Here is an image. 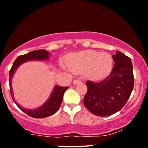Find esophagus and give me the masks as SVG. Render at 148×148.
I'll use <instances>...</instances> for the list:
<instances>
[{
    "label": "esophagus",
    "mask_w": 148,
    "mask_h": 148,
    "mask_svg": "<svg viewBox=\"0 0 148 148\" xmlns=\"http://www.w3.org/2000/svg\"><path fill=\"white\" fill-rule=\"evenodd\" d=\"M80 83H81V80L78 79H76L73 81V84H74V85H77V84Z\"/></svg>",
    "instance_id": "34e87169"
}]
</instances>
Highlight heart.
<instances>
[{
  "mask_svg": "<svg viewBox=\"0 0 148 148\" xmlns=\"http://www.w3.org/2000/svg\"><path fill=\"white\" fill-rule=\"evenodd\" d=\"M66 63L72 72L83 73L89 79L100 80L111 72L113 59L107 52L87 50L69 55Z\"/></svg>",
  "mask_w": 148,
  "mask_h": 148,
  "instance_id": "heart-1",
  "label": "heart"
}]
</instances>
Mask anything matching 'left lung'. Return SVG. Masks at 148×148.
<instances>
[{"label":"left lung","instance_id":"8db88e82","mask_svg":"<svg viewBox=\"0 0 148 148\" xmlns=\"http://www.w3.org/2000/svg\"><path fill=\"white\" fill-rule=\"evenodd\" d=\"M114 65L109 76L100 82H86L87 92L84 98L85 107L97 116L105 117L124 107L134 87L131 59L117 50L113 55Z\"/></svg>","mask_w":148,"mask_h":148}]
</instances>
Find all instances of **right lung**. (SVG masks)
I'll return each instance as SVG.
<instances>
[{
    "label": "right lung",
    "instance_id": "obj_1",
    "mask_svg": "<svg viewBox=\"0 0 148 148\" xmlns=\"http://www.w3.org/2000/svg\"><path fill=\"white\" fill-rule=\"evenodd\" d=\"M49 52L46 50H37L31 51L25 55H20L17 57L16 61H14L10 72H9V87H10V93L12 95L13 100L14 101L16 105L24 113L34 118H44V117H49V116L55 114L60 107L61 102L63 101V94L65 91L68 89V87H61V86L55 85L52 91L50 98L46 101V103L43 104L40 107L36 109L29 110L27 108H22L15 101L14 96H13V91L12 87V78L13 77L15 71L18 68L20 65L26 61L31 60H46L49 59Z\"/></svg>",
    "mask_w": 148,
    "mask_h": 148
}]
</instances>
